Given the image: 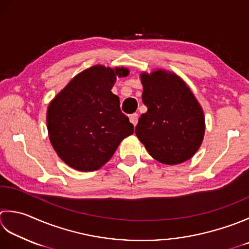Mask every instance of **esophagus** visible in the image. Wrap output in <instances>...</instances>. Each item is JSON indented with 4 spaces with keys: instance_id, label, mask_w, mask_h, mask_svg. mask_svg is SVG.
Returning <instances> with one entry per match:
<instances>
[{
    "instance_id": "esophagus-1",
    "label": "esophagus",
    "mask_w": 249,
    "mask_h": 249,
    "mask_svg": "<svg viewBox=\"0 0 249 249\" xmlns=\"http://www.w3.org/2000/svg\"><path fill=\"white\" fill-rule=\"evenodd\" d=\"M138 114L137 113H134V114H131L130 116H129V121H130V123L133 124L134 126H136L137 125V123H138Z\"/></svg>"
}]
</instances>
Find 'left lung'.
<instances>
[{
  "instance_id": "left-lung-1",
  "label": "left lung",
  "mask_w": 249,
  "mask_h": 249,
  "mask_svg": "<svg viewBox=\"0 0 249 249\" xmlns=\"http://www.w3.org/2000/svg\"><path fill=\"white\" fill-rule=\"evenodd\" d=\"M140 81L148 111L139 118L136 136L159 162H186L197 152L205 135L201 105L187 83L174 72H141Z\"/></svg>"
}]
</instances>
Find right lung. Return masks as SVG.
<instances>
[{
    "mask_svg": "<svg viewBox=\"0 0 249 249\" xmlns=\"http://www.w3.org/2000/svg\"><path fill=\"white\" fill-rule=\"evenodd\" d=\"M124 67L92 66L80 72L55 96L47 108L48 137L63 162L80 172H94L108 162L121 141L134 134L111 91Z\"/></svg>",
    "mask_w": 249,
    "mask_h": 249,
    "instance_id": "right-lung-1",
    "label": "right lung"
}]
</instances>
